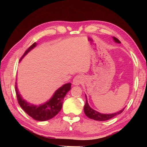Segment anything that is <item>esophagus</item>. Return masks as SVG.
I'll use <instances>...</instances> for the list:
<instances>
[{
    "instance_id": "esophagus-1",
    "label": "esophagus",
    "mask_w": 147,
    "mask_h": 147,
    "mask_svg": "<svg viewBox=\"0 0 147 147\" xmlns=\"http://www.w3.org/2000/svg\"><path fill=\"white\" fill-rule=\"evenodd\" d=\"M83 80H84L83 76L81 75H78L74 78V79L73 80V84L75 86L80 85V84L82 83Z\"/></svg>"
}]
</instances>
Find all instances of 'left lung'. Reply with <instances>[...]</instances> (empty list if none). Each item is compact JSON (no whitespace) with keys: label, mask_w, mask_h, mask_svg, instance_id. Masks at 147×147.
<instances>
[{"label":"left lung","mask_w":147,"mask_h":147,"mask_svg":"<svg viewBox=\"0 0 147 147\" xmlns=\"http://www.w3.org/2000/svg\"><path fill=\"white\" fill-rule=\"evenodd\" d=\"M113 39L114 40V41H115L116 43H120V41L117 39V38L113 37ZM86 104L84 108V113H85L86 115L87 116L88 118H90V119L98 120V121H105V120L111 119V118L114 117L115 116L122 113V112H123V110H124V108L123 109L120 110L119 112H116V113H114V114H101L100 113V112L94 110V109H92V108L90 107L89 104L88 103L87 97H86Z\"/></svg>","instance_id":"1"}]
</instances>
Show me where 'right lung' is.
I'll use <instances>...</instances> for the list:
<instances>
[{"mask_svg": "<svg viewBox=\"0 0 147 147\" xmlns=\"http://www.w3.org/2000/svg\"><path fill=\"white\" fill-rule=\"evenodd\" d=\"M36 45H37V43H34L33 45L30 46L21 58H23L31 49H33ZM71 83L64 84L63 86L56 90L49 101L41 105L36 106L28 103L27 101L22 98L21 94L18 91L17 82H16L15 90L18 102L22 109L34 120H38V121H45V120L53 118L61 110L64 97L71 89Z\"/></svg>", "mask_w": 147, "mask_h": 147, "instance_id": "add662e5", "label": "right lung"}]
</instances>
